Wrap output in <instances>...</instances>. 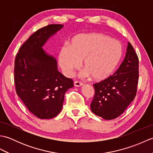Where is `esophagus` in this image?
Listing matches in <instances>:
<instances>
[{"mask_svg": "<svg viewBox=\"0 0 153 153\" xmlns=\"http://www.w3.org/2000/svg\"><path fill=\"white\" fill-rule=\"evenodd\" d=\"M74 85L76 86V87H81V86H82L83 85V83H82V82H74Z\"/></svg>", "mask_w": 153, "mask_h": 153, "instance_id": "obj_1", "label": "esophagus"}]
</instances>
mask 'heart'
<instances>
[{
  "label": "heart",
  "mask_w": 153,
  "mask_h": 153,
  "mask_svg": "<svg viewBox=\"0 0 153 153\" xmlns=\"http://www.w3.org/2000/svg\"><path fill=\"white\" fill-rule=\"evenodd\" d=\"M120 42L101 33L79 34L71 39L68 47H63L58 55V62L66 76H72L83 60L85 70L83 76H91L96 81L108 78L121 59Z\"/></svg>",
  "instance_id": "heart-1"
}]
</instances>
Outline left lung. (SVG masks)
<instances>
[{
  "mask_svg": "<svg viewBox=\"0 0 153 153\" xmlns=\"http://www.w3.org/2000/svg\"><path fill=\"white\" fill-rule=\"evenodd\" d=\"M139 59L128 42L124 59L112 76L93 84L95 93L91 111L105 120L115 119L123 114L137 93Z\"/></svg>",
  "mask_w": 153,
  "mask_h": 153,
  "instance_id": "obj_1",
  "label": "left lung"
}]
</instances>
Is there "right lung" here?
Masks as SVG:
<instances>
[{"label":"right lung","mask_w":153,"mask_h":153,"mask_svg":"<svg viewBox=\"0 0 153 153\" xmlns=\"http://www.w3.org/2000/svg\"><path fill=\"white\" fill-rule=\"evenodd\" d=\"M51 24L41 28L22 45L14 62L16 93L30 111L40 119L56 116L62 108L64 94L74 87L72 79L58 70L55 58L43 47L63 27Z\"/></svg>","instance_id":"1"}]
</instances>
